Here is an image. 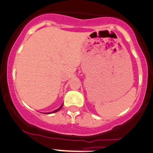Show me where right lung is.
<instances>
[{
	"label": "right lung",
	"mask_w": 153,
	"mask_h": 153,
	"mask_svg": "<svg viewBox=\"0 0 153 153\" xmlns=\"http://www.w3.org/2000/svg\"><path fill=\"white\" fill-rule=\"evenodd\" d=\"M62 105H63V104H62ZM62 105L61 106H60V108H58V109H57V110H54V111H53V112H51V113H56V112H58V111H59V110H60V109H61V108H62ZM47 114H49V113H47Z\"/></svg>",
	"instance_id": "1"
}]
</instances>
